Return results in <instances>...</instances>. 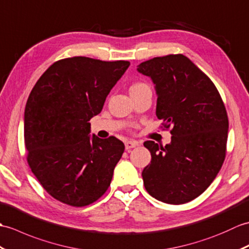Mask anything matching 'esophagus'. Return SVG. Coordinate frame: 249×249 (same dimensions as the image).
Listing matches in <instances>:
<instances>
[{"instance_id":"esophagus-1","label":"esophagus","mask_w":249,"mask_h":249,"mask_svg":"<svg viewBox=\"0 0 249 249\" xmlns=\"http://www.w3.org/2000/svg\"><path fill=\"white\" fill-rule=\"evenodd\" d=\"M124 146H125L126 150H129V149H132V148H134L136 146H139V142H135V141H126L124 142Z\"/></svg>"}]
</instances>
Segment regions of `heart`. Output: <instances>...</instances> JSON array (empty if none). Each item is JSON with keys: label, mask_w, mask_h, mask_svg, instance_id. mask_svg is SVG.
<instances>
[{"label": "heart", "mask_w": 249, "mask_h": 249, "mask_svg": "<svg viewBox=\"0 0 249 249\" xmlns=\"http://www.w3.org/2000/svg\"><path fill=\"white\" fill-rule=\"evenodd\" d=\"M146 86H148V85L145 84V83H142V82L134 83V84H132L131 87H130V92H131V91H134V90H137V89H141V88L146 87Z\"/></svg>", "instance_id": "1"}]
</instances>
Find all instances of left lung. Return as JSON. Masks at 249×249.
<instances>
[{"label":"left lung","mask_w":249,"mask_h":249,"mask_svg":"<svg viewBox=\"0 0 249 249\" xmlns=\"http://www.w3.org/2000/svg\"><path fill=\"white\" fill-rule=\"evenodd\" d=\"M158 95L157 116L169 129L163 147L143 142L151 153L142 176L156 199L181 204L201 195L222 168L228 139V116L214 83L182 54L154 57L139 65Z\"/></svg>","instance_id":"obj_1"}]
</instances>
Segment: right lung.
<instances>
[{"label":"right lung","instance_id":"add662e5","mask_svg":"<svg viewBox=\"0 0 249 249\" xmlns=\"http://www.w3.org/2000/svg\"><path fill=\"white\" fill-rule=\"evenodd\" d=\"M129 66L126 60L64 58L50 66L33 87L24 112L26 159L56 200L88 206L110 185L124 145L114 136L90 139L88 121L101 112Z\"/></svg>","mask_w":249,"mask_h":249}]
</instances>
